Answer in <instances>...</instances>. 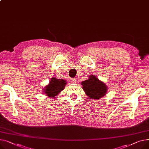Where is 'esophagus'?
I'll use <instances>...</instances> for the list:
<instances>
[{
  "mask_svg": "<svg viewBox=\"0 0 149 149\" xmlns=\"http://www.w3.org/2000/svg\"><path fill=\"white\" fill-rule=\"evenodd\" d=\"M70 82L72 83V84H76V78H74V79H70Z\"/></svg>",
  "mask_w": 149,
  "mask_h": 149,
  "instance_id": "1",
  "label": "esophagus"
}]
</instances>
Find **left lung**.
Masks as SVG:
<instances>
[{
  "label": "left lung",
  "instance_id": "obj_1",
  "mask_svg": "<svg viewBox=\"0 0 149 149\" xmlns=\"http://www.w3.org/2000/svg\"><path fill=\"white\" fill-rule=\"evenodd\" d=\"M88 79L81 82L86 95L91 99H101L107 94L108 87L94 75H91Z\"/></svg>",
  "mask_w": 149,
  "mask_h": 149
}]
</instances>
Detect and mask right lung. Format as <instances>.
<instances>
[{
	"instance_id": "add662e5",
	"label": "right lung",
	"mask_w": 149,
	"mask_h": 149,
	"mask_svg": "<svg viewBox=\"0 0 149 149\" xmlns=\"http://www.w3.org/2000/svg\"><path fill=\"white\" fill-rule=\"evenodd\" d=\"M66 84L67 82L65 80L58 79L56 77H53L51 79L49 84L45 88L44 92L49 97L55 98L56 96L64 90Z\"/></svg>"
}]
</instances>
